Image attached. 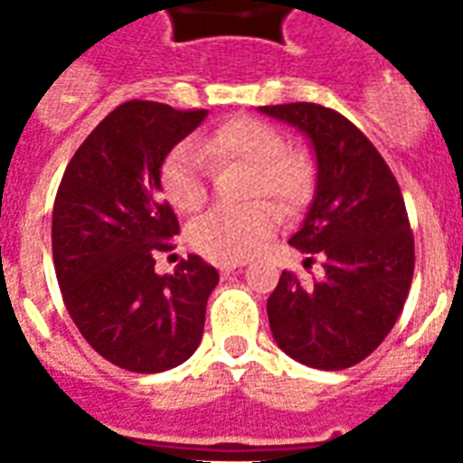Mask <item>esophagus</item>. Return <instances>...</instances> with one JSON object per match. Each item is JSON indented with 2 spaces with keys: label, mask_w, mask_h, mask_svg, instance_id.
I'll return each mask as SVG.
<instances>
[{
  "label": "esophagus",
  "mask_w": 463,
  "mask_h": 463,
  "mask_svg": "<svg viewBox=\"0 0 463 463\" xmlns=\"http://www.w3.org/2000/svg\"><path fill=\"white\" fill-rule=\"evenodd\" d=\"M235 271H242V264H223V267H221V274L223 276L235 274Z\"/></svg>",
  "instance_id": "esophagus-1"
}]
</instances>
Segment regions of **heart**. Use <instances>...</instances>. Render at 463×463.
<instances>
[{"label": "heart", "instance_id": "1", "mask_svg": "<svg viewBox=\"0 0 463 463\" xmlns=\"http://www.w3.org/2000/svg\"><path fill=\"white\" fill-rule=\"evenodd\" d=\"M211 165H247L242 196H271L283 211L300 209L312 192V165L303 154L286 148L283 134L257 118L228 119L211 129L196 146L180 141L160 165V189L175 209L192 213L206 202ZM279 223V211L269 202L218 206L189 225V242L213 261H242L260 252Z\"/></svg>", "mask_w": 463, "mask_h": 463}]
</instances>
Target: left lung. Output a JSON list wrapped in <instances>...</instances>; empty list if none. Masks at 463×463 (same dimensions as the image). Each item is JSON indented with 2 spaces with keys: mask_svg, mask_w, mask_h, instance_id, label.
I'll use <instances>...</instances> for the list:
<instances>
[{
  "mask_svg": "<svg viewBox=\"0 0 463 463\" xmlns=\"http://www.w3.org/2000/svg\"><path fill=\"white\" fill-rule=\"evenodd\" d=\"M260 112L305 134L317 189L290 245L322 260V276L283 271L269 296V326L286 355L317 370H345L384 341L409 298L416 250L399 182L373 141L341 112L315 103Z\"/></svg>",
  "mask_w": 463,
  "mask_h": 463,
  "instance_id": "left-lung-1",
  "label": "left lung"
}]
</instances>
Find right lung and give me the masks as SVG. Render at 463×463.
I'll return each instance as SVG.
<instances>
[{
    "label": "right lung",
    "instance_id": "1",
    "mask_svg": "<svg viewBox=\"0 0 463 463\" xmlns=\"http://www.w3.org/2000/svg\"><path fill=\"white\" fill-rule=\"evenodd\" d=\"M206 110L129 100L69 160L52 209V260L69 315L90 348L132 373H163L196 351L218 271L189 254L156 274L177 216L160 196V165Z\"/></svg>",
    "mask_w": 463,
    "mask_h": 463
}]
</instances>
